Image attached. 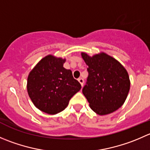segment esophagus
Wrapping results in <instances>:
<instances>
[{
    "mask_svg": "<svg viewBox=\"0 0 150 150\" xmlns=\"http://www.w3.org/2000/svg\"><path fill=\"white\" fill-rule=\"evenodd\" d=\"M78 81H79V83L81 84V86H83V83H84L83 79L82 78H78Z\"/></svg>",
    "mask_w": 150,
    "mask_h": 150,
    "instance_id": "34e87169",
    "label": "esophagus"
}]
</instances>
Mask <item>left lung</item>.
<instances>
[{
    "mask_svg": "<svg viewBox=\"0 0 150 150\" xmlns=\"http://www.w3.org/2000/svg\"><path fill=\"white\" fill-rule=\"evenodd\" d=\"M88 72L83 94L96 114L106 115L120 108L125 101L130 82L125 68L105 53L92 57L81 53Z\"/></svg>",
    "mask_w": 150,
    "mask_h": 150,
    "instance_id": "1",
    "label": "left lung"
}]
</instances>
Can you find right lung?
Masks as SVG:
<instances>
[{
    "instance_id": "1",
    "label": "right lung",
    "mask_w": 150,
    "mask_h": 150,
    "mask_svg": "<svg viewBox=\"0 0 150 150\" xmlns=\"http://www.w3.org/2000/svg\"><path fill=\"white\" fill-rule=\"evenodd\" d=\"M65 59L48 55L40 61L29 73L27 90L33 105L48 114L62 111L81 85L70 69L63 67Z\"/></svg>"
}]
</instances>
